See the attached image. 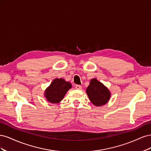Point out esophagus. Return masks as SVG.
<instances>
[{"mask_svg":"<svg viewBox=\"0 0 151 151\" xmlns=\"http://www.w3.org/2000/svg\"><path fill=\"white\" fill-rule=\"evenodd\" d=\"M76 88L77 89L81 90V89H82V87H81V86H80V85H76Z\"/></svg>","mask_w":151,"mask_h":151,"instance_id":"34e87169","label":"esophagus"}]
</instances>
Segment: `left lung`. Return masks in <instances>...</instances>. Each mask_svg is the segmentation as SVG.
Returning <instances> with one entry per match:
<instances>
[{"mask_svg":"<svg viewBox=\"0 0 151 151\" xmlns=\"http://www.w3.org/2000/svg\"><path fill=\"white\" fill-rule=\"evenodd\" d=\"M90 101L95 106H102L106 104L110 98V93L101 83L96 79L91 81L86 89Z\"/></svg>","mask_w":151,"mask_h":151,"instance_id":"1","label":"left lung"}]
</instances>
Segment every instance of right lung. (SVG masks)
Returning a JSON list of instances; mask_svg holds the SVG:
<instances>
[{
	"instance_id": "1",
	"label": "right lung",
	"mask_w": 151,
	"mask_h": 151,
	"mask_svg": "<svg viewBox=\"0 0 151 151\" xmlns=\"http://www.w3.org/2000/svg\"><path fill=\"white\" fill-rule=\"evenodd\" d=\"M71 87V84L64 79H55L45 91V97L50 103H58L63 98Z\"/></svg>"
}]
</instances>
